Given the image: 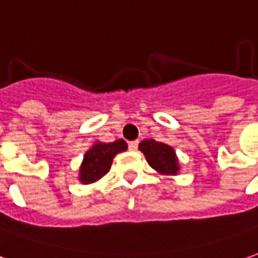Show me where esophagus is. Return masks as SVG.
I'll use <instances>...</instances> for the list:
<instances>
[{
	"instance_id": "34e87169",
	"label": "esophagus",
	"mask_w": 258,
	"mask_h": 258,
	"mask_svg": "<svg viewBox=\"0 0 258 258\" xmlns=\"http://www.w3.org/2000/svg\"><path fill=\"white\" fill-rule=\"evenodd\" d=\"M138 146H139V142H138V140L129 142V150H132V152H136V150H138Z\"/></svg>"
}]
</instances>
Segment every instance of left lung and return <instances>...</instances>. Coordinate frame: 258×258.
I'll return each instance as SVG.
<instances>
[{
	"mask_svg": "<svg viewBox=\"0 0 258 258\" xmlns=\"http://www.w3.org/2000/svg\"><path fill=\"white\" fill-rule=\"evenodd\" d=\"M139 150L146 156L149 166L157 173L164 175H175L178 173V159L171 146L153 139H146L139 145Z\"/></svg>",
	"mask_w": 258,
	"mask_h": 258,
	"instance_id": "obj_1",
	"label": "left lung"
}]
</instances>
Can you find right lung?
<instances>
[{
	"mask_svg": "<svg viewBox=\"0 0 258 258\" xmlns=\"http://www.w3.org/2000/svg\"><path fill=\"white\" fill-rule=\"evenodd\" d=\"M126 149L127 145L122 139L115 140L112 143H94V146L84 154L78 180L83 184H91L102 178L109 171L113 157L118 153L125 152Z\"/></svg>",
	"mask_w": 258,
	"mask_h": 258,
	"instance_id": "add662e5",
	"label": "right lung"
}]
</instances>
